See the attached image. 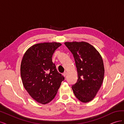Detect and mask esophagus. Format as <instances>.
Here are the masks:
<instances>
[{
    "instance_id": "1",
    "label": "esophagus",
    "mask_w": 124,
    "mask_h": 124,
    "mask_svg": "<svg viewBox=\"0 0 124 124\" xmlns=\"http://www.w3.org/2000/svg\"><path fill=\"white\" fill-rule=\"evenodd\" d=\"M63 76H64V77H66V75H67V72H65L64 73H63Z\"/></svg>"
}]
</instances>
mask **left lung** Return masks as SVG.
Returning <instances> with one entry per match:
<instances>
[{"instance_id":"left-lung-1","label":"left lung","mask_w":124,"mask_h":124,"mask_svg":"<svg viewBox=\"0 0 124 124\" xmlns=\"http://www.w3.org/2000/svg\"><path fill=\"white\" fill-rule=\"evenodd\" d=\"M65 46L73 54L78 78L72 88L77 98L82 102L95 98L102 84L104 74L103 60L99 52L85 42H66Z\"/></svg>"}]
</instances>
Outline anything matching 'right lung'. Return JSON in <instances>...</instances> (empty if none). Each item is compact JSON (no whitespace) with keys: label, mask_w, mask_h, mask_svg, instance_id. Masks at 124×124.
I'll return each mask as SVG.
<instances>
[{"label":"right lung","mask_w":124,"mask_h":124,"mask_svg":"<svg viewBox=\"0 0 124 124\" xmlns=\"http://www.w3.org/2000/svg\"><path fill=\"white\" fill-rule=\"evenodd\" d=\"M62 46L57 42L33 45L26 51L22 60L21 76L25 89L41 104L53 100L65 78L52 62L55 51Z\"/></svg>","instance_id":"obj_1"}]
</instances>
